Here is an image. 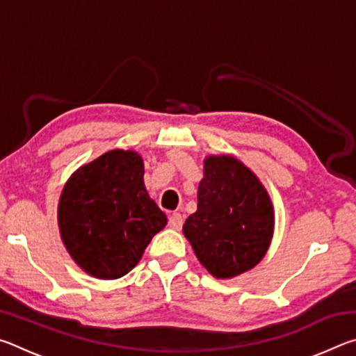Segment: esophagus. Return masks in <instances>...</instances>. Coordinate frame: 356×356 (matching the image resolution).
<instances>
[{
  "label": "esophagus",
  "instance_id": "1",
  "mask_svg": "<svg viewBox=\"0 0 356 356\" xmlns=\"http://www.w3.org/2000/svg\"><path fill=\"white\" fill-rule=\"evenodd\" d=\"M168 222H170V226L172 229H182V225H184V216L180 215L179 212H174L170 215V220H168Z\"/></svg>",
  "mask_w": 356,
  "mask_h": 356
}]
</instances>
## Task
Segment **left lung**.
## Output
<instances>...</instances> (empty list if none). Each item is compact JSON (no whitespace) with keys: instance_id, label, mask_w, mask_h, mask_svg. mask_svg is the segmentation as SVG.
<instances>
[{"instance_id":"8db88e82","label":"left lung","mask_w":356,"mask_h":356,"mask_svg":"<svg viewBox=\"0 0 356 356\" xmlns=\"http://www.w3.org/2000/svg\"><path fill=\"white\" fill-rule=\"evenodd\" d=\"M184 234L215 278H232L261 262L273 236L268 193L242 161L207 156L197 188V210Z\"/></svg>"}]
</instances>
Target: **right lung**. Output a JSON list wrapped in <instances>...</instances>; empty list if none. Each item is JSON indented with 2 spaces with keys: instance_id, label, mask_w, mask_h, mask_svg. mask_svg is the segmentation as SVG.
<instances>
[{
  "instance_id": "1",
  "label": "right lung",
  "mask_w": 356,
  "mask_h": 356,
  "mask_svg": "<svg viewBox=\"0 0 356 356\" xmlns=\"http://www.w3.org/2000/svg\"><path fill=\"white\" fill-rule=\"evenodd\" d=\"M143 159L111 150L81 166L65 184L58 221L70 256L95 278L116 280L140 262L166 215L143 182Z\"/></svg>"
}]
</instances>
